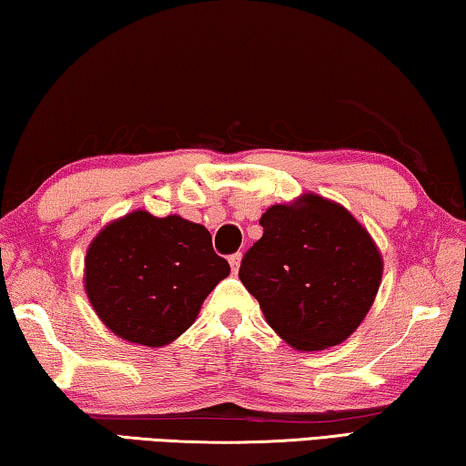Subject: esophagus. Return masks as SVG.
I'll return each instance as SVG.
<instances>
[{
  "instance_id": "obj_1",
  "label": "esophagus",
  "mask_w": 466,
  "mask_h": 466,
  "mask_svg": "<svg viewBox=\"0 0 466 466\" xmlns=\"http://www.w3.org/2000/svg\"><path fill=\"white\" fill-rule=\"evenodd\" d=\"M241 251H238V254H233V256H228V264H231V270L238 274V270H239V266H241Z\"/></svg>"
}]
</instances>
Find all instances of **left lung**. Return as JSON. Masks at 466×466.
Masks as SVG:
<instances>
[{"label": "left lung", "mask_w": 466, "mask_h": 466, "mask_svg": "<svg viewBox=\"0 0 466 466\" xmlns=\"http://www.w3.org/2000/svg\"><path fill=\"white\" fill-rule=\"evenodd\" d=\"M260 225L264 235L243 256L239 279L266 322L297 350L345 342L382 283L384 260L368 228L311 192L270 206Z\"/></svg>", "instance_id": "obj_1"}]
</instances>
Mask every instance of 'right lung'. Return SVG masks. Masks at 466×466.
<instances>
[{
    "instance_id": "1",
    "label": "right lung",
    "mask_w": 466,
    "mask_h": 466,
    "mask_svg": "<svg viewBox=\"0 0 466 466\" xmlns=\"http://www.w3.org/2000/svg\"><path fill=\"white\" fill-rule=\"evenodd\" d=\"M208 228L147 210L111 220L84 258V291L101 322L127 342L165 347L196 322L208 293L228 277Z\"/></svg>"
}]
</instances>
